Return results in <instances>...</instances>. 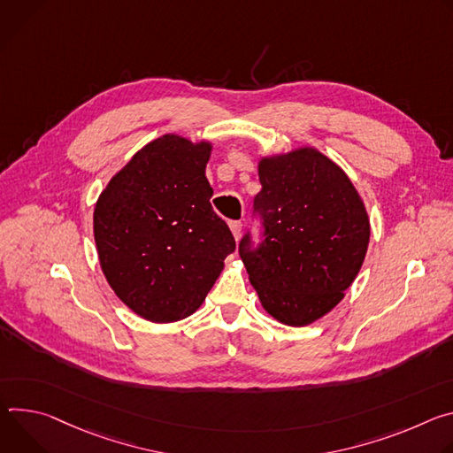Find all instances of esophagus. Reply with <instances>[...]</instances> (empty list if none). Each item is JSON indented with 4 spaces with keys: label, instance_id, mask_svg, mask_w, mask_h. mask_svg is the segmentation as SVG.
Returning <instances> with one entry per match:
<instances>
[{
    "label": "esophagus",
    "instance_id": "esophagus-1",
    "mask_svg": "<svg viewBox=\"0 0 453 453\" xmlns=\"http://www.w3.org/2000/svg\"><path fill=\"white\" fill-rule=\"evenodd\" d=\"M230 230H232V235L235 241H239L241 237V230H242V223L241 221H232L230 223Z\"/></svg>",
    "mask_w": 453,
    "mask_h": 453
}]
</instances>
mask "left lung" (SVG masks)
<instances>
[{
    "label": "left lung",
    "instance_id": "obj_1",
    "mask_svg": "<svg viewBox=\"0 0 453 453\" xmlns=\"http://www.w3.org/2000/svg\"><path fill=\"white\" fill-rule=\"evenodd\" d=\"M265 242L239 254L261 306L277 322L304 327L327 315L355 282L371 239V221L353 181L311 145L257 162Z\"/></svg>",
    "mask_w": 453,
    "mask_h": 453
}]
</instances>
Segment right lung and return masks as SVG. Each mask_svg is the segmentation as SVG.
Here are the masks:
<instances>
[{"mask_svg": "<svg viewBox=\"0 0 453 453\" xmlns=\"http://www.w3.org/2000/svg\"><path fill=\"white\" fill-rule=\"evenodd\" d=\"M212 147L176 133L150 140L95 203L100 268L122 303L149 322L169 324L197 311L235 250L211 207L205 169Z\"/></svg>", "mask_w": 453, "mask_h": 453, "instance_id": "right-lung-1", "label": "right lung"}]
</instances>
